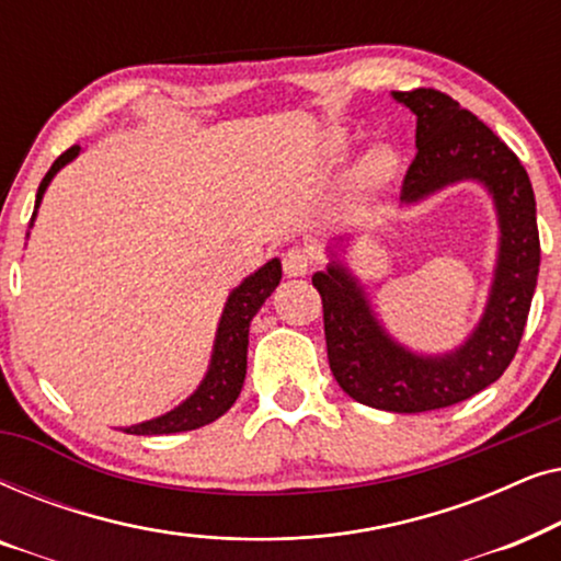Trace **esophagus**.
<instances>
[{"mask_svg":"<svg viewBox=\"0 0 561 561\" xmlns=\"http://www.w3.org/2000/svg\"><path fill=\"white\" fill-rule=\"evenodd\" d=\"M311 267V255L306 250H288L286 255H283V271H286V275H290V278H304L306 273H309Z\"/></svg>","mask_w":561,"mask_h":561,"instance_id":"obj_1","label":"esophagus"}]
</instances>
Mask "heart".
<instances>
[{
	"label": "heart",
	"instance_id": "heart-1",
	"mask_svg": "<svg viewBox=\"0 0 561 561\" xmlns=\"http://www.w3.org/2000/svg\"><path fill=\"white\" fill-rule=\"evenodd\" d=\"M398 173V158L390 148H370L363 158L357 160L355 173H352V181H355V191L359 198H375L386 191L390 183H393Z\"/></svg>",
	"mask_w": 561,
	"mask_h": 561
}]
</instances>
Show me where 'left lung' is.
<instances>
[{"label": "left lung", "mask_w": 561, "mask_h": 561, "mask_svg": "<svg viewBox=\"0 0 561 561\" xmlns=\"http://www.w3.org/2000/svg\"><path fill=\"white\" fill-rule=\"evenodd\" d=\"M416 114V158L401 206H416L455 183H480L497 217V257L485 311L455 350L424 355L382 327L367 290L344 263L352 237L329 242L327 271L313 273L324 304L327 355L336 382L357 403L393 413L455 405L495 382L516 355L539 278L536 198L526 168L493 129L434 89L393 91Z\"/></svg>", "instance_id": "1"}]
</instances>
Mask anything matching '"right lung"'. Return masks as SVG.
I'll list each match as a JSON object with an SVG mask.
<instances>
[{
	"mask_svg": "<svg viewBox=\"0 0 561 561\" xmlns=\"http://www.w3.org/2000/svg\"><path fill=\"white\" fill-rule=\"evenodd\" d=\"M81 148L73 145L60 156L56 163L50 165V171L45 173L35 196V211L30 219V227L37 217L41 202L48 191L50 181L56 179L60 168L79 158ZM280 260L273 257L267 260L263 267H257L255 273L248 275L240 286L229 290L225 311L219 317L217 336H214L211 359L206 367L204 380L198 382V388L191 393L186 401L175 405L173 411L163 413V416L142 421V424L122 426V432L137 434V436H150V434H175V432H191V428L206 426L211 421H217L221 413L232 409V403L240 396L244 373H248V334H250V321L260 311V306L265 304V298L278 288L280 283Z\"/></svg>",
	"mask_w": 561,
	"mask_h": 561,
	"instance_id": "obj_1",
	"label": "right lung"
}]
</instances>
